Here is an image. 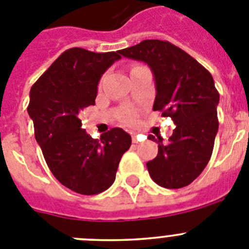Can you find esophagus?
<instances>
[{"label": "esophagus", "instance_id": "34e87169", "mask_svg": "<svg viewBox=\"0 0 249 249\" xmlns=\"http://www.w3.org/2000/svg\"><path fill=\"white\" fill-rule=\"evenodd\" d=\"M132 142H133V143H138V138L136 133H132Z\"/></svg>", "mask_w": 249, "mask_h": 249}]
</instances>
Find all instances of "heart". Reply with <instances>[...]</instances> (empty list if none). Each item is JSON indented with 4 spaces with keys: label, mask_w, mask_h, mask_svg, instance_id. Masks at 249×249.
Returning a JSON list of instances; mask_svg holds the SVG:
<instances>
[{
    "label": "heart",
    "mask_w": 249,
    "mask_h": 249,
    "mask_svg": "<svg viewBox=\"0 0 249 249\" xmlns=\"http://www.w3.org/2000/svg\"><path fill=\"white\" fill-rule=\"evenodd\" d=\"M122 122L126 123V124H131V123L135 122V114L133 113H127L122 117Z\"/></svg>",
    "instance_id": "obj_1"
}]
</instances>
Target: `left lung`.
<instances>
[{
	"label": "left lung",
	"instance_id": "left-lung-1",
	"mask_svg": "<svg viewBox=\"0 0 249 249\" xmlns=\"http://www.w3.org/2000/svg\"><path fill=\"white\" fill-rule=\"evenodd\" d=\"M118 52L149 66L157 91L153 111L176 124L168 143L160 136H148L158 143L157 157L147 162L149 176L164 188L188 186L206 168L218 131L219 93L212 74L168 41L144 39Z\"/></svg>",
	"mask_w": 249,
	"mask_h": 249
}]
</instances>
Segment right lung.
<instances>
[{
	"instance_id": "1",
	"label": "right lung",
	"mask_w": 249,
	"mask_h": 249,
	"mask_svg": "<svg viewBox=\"0 0 249 249\" xmlns=\"http://www.w3.org/2000/svg\"><path fill=\"white\" fill-rule=\"evenodd\" d=\"M118 53L70 48L30 91L27 111L46 163L63 186L80 195H98L109 188L132 143L122 128H112L93 140L78 118L82 109L94 105L100 78L121 58Z\"/></svg>"
}]
</instances>
